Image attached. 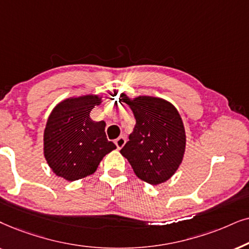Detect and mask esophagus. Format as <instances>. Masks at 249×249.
Segmentation results:
<instances>
[{
    "label": "esophagus",
    "instance_id": "esophagus-1",
    "mask_svg": "<svg viewBox=\"0 0 249 249\" xmlns=\"http://www.w3.org/2000/svg\"><path fill=\"white\" fill-rule=\"evenodd\" d=\"M125 142H126V139H125L124 137H119L118 139H116V141H115L116 147H117L118 149H122L123 145L125 144Z\"/></svg>",
    "mask_w": 249,
    "mask_h": 249
}]
</instances>
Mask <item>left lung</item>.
Here are the masks:
<instances>
[{
    "mask_svg": "<svg viewBox=\"0 0 249 249\" xmlns=\"http://www.w3.org/2000/svg\"><path fill=\"white\" fill-rule=\"evenodd\" d=\"M121 99L135 117L133 132L121 154L138 178L156 185L167 181L180 166L185 149V132L181 116L170 102L159 98Z\"/></svg>",
    "mask_w": 249,
    "mask_h": 249,
    "instance_id": "obj_1",
    "label": "left lung"
}]
</instances>
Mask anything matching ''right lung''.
I'll list each match as a JSON object with an SVG mask.
<instances>
[{"label":"right lung","mask_w":249,"mask_h":249,"mask_svg":"<svg viewBox=\"0 0 249 249\" xmlns=\"http://www.w3.org/2000/svg\"><path fill=\"white\" fill-rule=\"evenodd\" d=\"M98 105L100 99L95 95L67 99L50 115L44 131V156L58 177L68 181L88 177L116 149L106 135V123L90 117Z\"/></svg>","instance_id":"add662e5"}]
</instances>
